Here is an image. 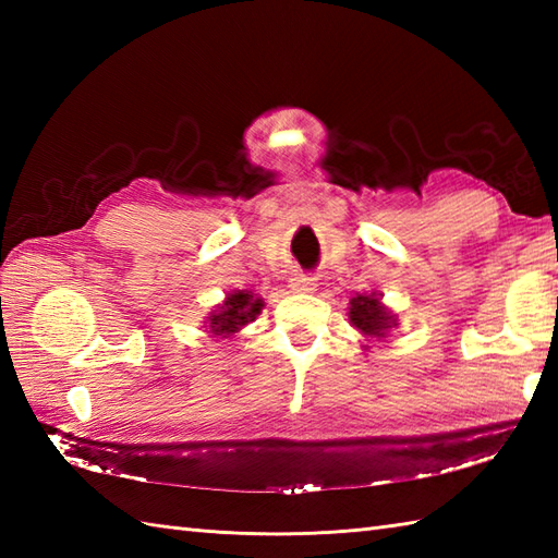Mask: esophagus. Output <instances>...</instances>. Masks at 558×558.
Returning a JSON list of instances; mask_svg holds the SVG:
<instances>
[{"label":"esophagus","instance_id":"esophagus-1","mask_svg":"<svg viewBox=\"0 0 558 558\" xmlns=\"http://www.w3.org/2000/svg\"><path fill=\"white\" fill-rule=\"evenodd\" d=\"M290 290L292 292H314L316 290V278H312L310 272H292L290 276Z\"/></svg>","mask_w":558,"mask_h":558}]
</instances>
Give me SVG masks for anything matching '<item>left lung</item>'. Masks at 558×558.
I'll return each instance as SVG.
<instances>
[{
  "label": "left lung",
  "mask_w": 558,
  "mask_h": 558,
  "mask_svg": "<svg viewBox=\"0 0 558 558\" xmlns=\"http://www.w3.org/2000/svg\"><path fill=\"white\" fill-rule=\"evenodd\" d=\"M350 322L354 328L362 330L364 336H372V338H384L386 330L390 326H396L393 316L378 304V300L364 298V294H360V298H354L350 302Z\"/></svg>",
  "instance_id": "left-lung-1"
}]
</instances>
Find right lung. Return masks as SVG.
<instances>
[{
    "instance_id": "add662e5",
    "label": "right lung",
    "mask_w": 558,
    "mask_h": 558,
    "mask_svg": "<svg viewBox=\"0 0 558 558\" xmlns=\"http://www.w3.org/2000/svg\"><path fill=\"white\" fill-rule=\"evenodd\" d=\"M260 306H264V302L254 300L248 292L230 294L228 302L220 306V312L210 316V333L216 336L236 333L242 326L254 322L256 314L260 312Z\"/></svg>"
}]
</instances>
